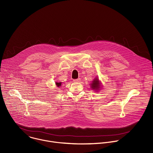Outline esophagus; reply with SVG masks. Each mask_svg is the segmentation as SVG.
I'll return each instance as SVG.
<instances>
[{"mask_svg": "<svg viewBox=\"0 0 153 153\" xmlns=\"http://www.w3.org/2000/svg\"><path fill=\"white\" fill-rule=\"evenodd\" d=\"M80 81V78H78L77 79H74L73 80V82H79Z\"/></svg>", "mask_w": 153, "mask_h": 153, "instance_id": "1", "label": "esophagus"}]
</instances>
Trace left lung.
I'll return each mask as SVG.
<instances>
[{
	"label": "left lung",
	"mask_w": 153,
	"mask_h": 153,
	"mask_svg": "<svg viewBox=\"0 0 153 153\" xmlns=\"http://www.w3.org/2000/svg\"><path fill=\"white\" fill-rule=\"evenodd\" d=\"M99 85H100V83H99L98 79H95L92 81V83H91V88L93 89L97 90V89H98V88H100Z\"/></svg>",
	"instance_id": "obj_1"
}]
</instances>
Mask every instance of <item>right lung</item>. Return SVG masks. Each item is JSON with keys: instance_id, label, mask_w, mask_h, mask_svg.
I'll list each match as a JSON object with an SVG mask.
<instances>
[{"instance_id": "obj_1", "label": "right lung", "mask_w": 153, "mask_h": 153, "mask_svg": "<svg viewBox=\"0 0 153 153\" xmlns=\"http://www.w3.org/2000/svg\"><path fill=\"white\" fill-rule=\"evenodd\" d=\"M56 85L59 87V86H61V82H59V83H58V82H57V83H56Z\"/></svg>"}]
</instances>
